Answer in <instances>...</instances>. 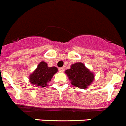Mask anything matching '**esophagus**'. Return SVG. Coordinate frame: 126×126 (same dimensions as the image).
Wrapping results in <instances>:
<instances>
[{"mask_svg": "<svg viewBox=\"0 0 126 126\" xmlns=\"http://www.w3.org/2000/svg\"><path fill=\"white\" fill-rule=\"evenodd\" d=\"M59 70H60V72H63L64 70H65V68H64V67H61V68H59Z\"/></svg>", "mask_w": 126, "mask_h": 126, "instance_id": "1", "label": "esophagus"}]
</instances>
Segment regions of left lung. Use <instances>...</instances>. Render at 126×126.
I'll list each match as a JSON object with an SVG mask.
<instances>
[{
  "mask_svg": "<svg viewBox=\"0 0 126 126\" xmlns=\"http://www.w3.org/2000/svg\"><path fill=\"white\" fill-rule=\"evenodd\" d=\"M71 83L76 87L86 88L92 82L94 75L81 63H75L65 71Z\"/></svg>",
  "mask_w": 126,
  "mask_h": 126,
  "instance_id": "left-lung-1",
  "label": "left lung"
}]
</instances>
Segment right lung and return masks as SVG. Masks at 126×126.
<instances>
[{
    "label": "right lung",
    "mask_w": 126,
    "mask_h": 126,
    "mask_svg": "<svg viewBox=\"0 0 126 126\" xmlns=\"http://www.w3.org/2000/svg\"><path fill=\"white\" fill-rule=\"evenodd\" d=\"M57 72L58 68L56 67H48L47 63L42 61L38 65L36 69L29 76L31 83L38 87H45Z\"/></svg>",
    "instance_id": "1"
}]
</instances>
